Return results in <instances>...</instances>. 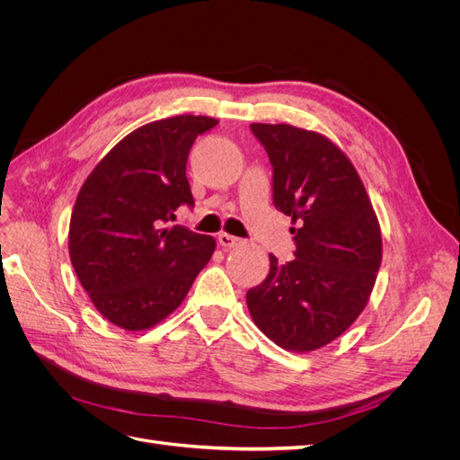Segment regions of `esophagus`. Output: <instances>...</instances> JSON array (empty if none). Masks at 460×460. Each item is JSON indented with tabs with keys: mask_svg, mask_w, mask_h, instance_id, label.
<instances>
[{
	"mask_svg": "<svg viewBox=\"0 0 460 460\" xmlns=\"http://www.w3.org/2000/svg\"><path fill=\"white\" fill-rule=\"evenodd\" d=\"M218 243H220L222 247L230 249V247L240 245V243H242V240H240V238H235V235H230V234H226V232H222V234H218Z\"/></svg>",
	"mask_w": 460,
	"mask_h": 460,
	"instance_id": "obj_1",
	"label": "esophagus"
}]
</instances>
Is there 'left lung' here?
Segmentation results:
<instances>
[{
    "instance_id": "8db88e82",
    "label": "left lung",
    "mask_w": 460,
    "mask_h": 460,
    "mask_svg": "<svg viewBox=\"0 0 460 460\" xmlns=\"http://www.w3.org/2000/svg\"><path fill=\"white\" fill-rule=\"evenodd\" d=\"M272 164V201L291 217L296 259L270 255L247 291L259 330L282 349L307 353L349 328L367 307L382 262V234L363 180L326 136L291 124H252Z\"/></svg>"
}]
</instances>
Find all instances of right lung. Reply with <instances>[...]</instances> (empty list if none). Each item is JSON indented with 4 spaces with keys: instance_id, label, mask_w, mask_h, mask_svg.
<instances>
[{
    "instance_id": "1",
    "label": "right lung",
    "mask_w": 460,
    "mask_h": 460,
    "mask_svg": "<svg viewBox=\"0 0 460 460\" xmlns=\"http://www.w3.org/2000/svg\"><path fill=\"white\" fill-rule=\"evenodd\" d=\"M217 122L196 115L149 122L111 149L78 191L68 253L95 309L119 328L159 324L215 252L211 235L166 225L178 207H193L188 155Z\"/></svg>"
}]
</instances>
